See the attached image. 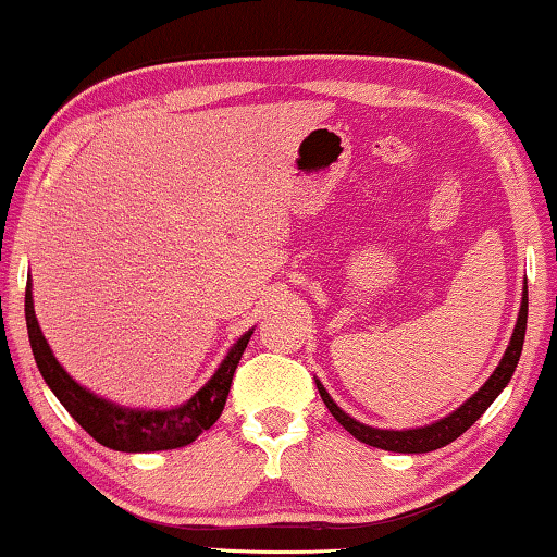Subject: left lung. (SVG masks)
I'll use <instances>...</instances> for the list:
<instances>
[{
	"label": "left lung",
	"mask_w": 557,
	"mask_h": 557,
	"mask_svg": "<svg viewBox=\"0 0 557 557\" xmlns=\"http://www.w3.org/2000/svg\"><path fill=\"white\" fill-rule=\"evenodd\" d=\"M525 317H528V289H523V301H521V312H518V322L513 329L511 344H508L506 354L502 358V363L496 366V371L492 373L479 393L471 395V398L457 408L451 414H447L445 420L432 422L428 428H418V430H375L369 425H361V422L348 418V414L338 408V405L329 398V393L324 391V385L317 381L319 395H322L324 405L329 412L338 420V425H344V430L351 432L356 440L366 442V445L379 447V449H388V451H403V455H422V451H432L449 445L455 442L459 435L474 425V422L482 418L484 410L496 400V395L506 388V383L511 381V375L516 371L518 358H521V348H523V336H525Z\"/></svg>",
	"instance_id": "left-lung-1"
}]
</instances>
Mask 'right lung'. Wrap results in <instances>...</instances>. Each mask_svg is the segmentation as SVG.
Wrapping results in <instances>:
<instances>
[{"mask_svg":"<svg viewBox=\"0 0 557 557\" xmlns=\"http://www.w3.org/2000/svg\"><path fill=\"white\" fill-rule=\"evenodd\" d=\"M24 312L26 329H29L32 351L44 381L49 383L55 398L63 403V408L71 412V418L78 422L92 440L100 442L102 447L117 451H159L191 445L203 430H209L213 422L221 418L225 398H228L233 383V373L238 369L240 356L252 336V332H248L238 338V344H235L228 356L223 358L221 369L213 373V379L206 383L191 400L184 403L182 408L129 410L120 408L115 403L102 400L86 388H81V385L61 369V363L55 361L49 344H46L39 322H36L32 280L29 285H26Z\"/></svg>","mask_w":557,"mask_h":557,"instance_id":"add662e5","label":"right lung"}]
</instances>
